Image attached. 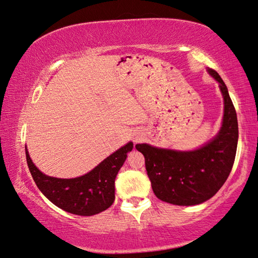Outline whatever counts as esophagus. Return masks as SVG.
Returning a JSON list of instances; mask_svg holds the SVG:
<instances>
[{
    "mask_svg": "<svg viewBox=\"0 0 258 258\" xmlns=\"http://www.w3.org/2000/svg\"><path fill=\"white\" fill-rule=\"evenodd\" d=\"M140 140H141V138H140V136H138V138L134 139V142H138V141H140Z\"/></svg>",
    "mask_w": 258,
    "mask_h": 258,
    "instance_id": "esophagus-1",
    "label": "esophagus"
}]
</instances>
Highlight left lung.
<instances>
[{
  "instance_id": "left-lung-1",
  "label": "left lung",
  "mask_w": 258,
  "mask_h": 258,
  "mask_svg": "<svg viewBox=\"0 0 258 258\" xmlns=\"http://www.w3.org/2000/svg\"><path fill=\"white\" fill-rule=\"evenodd\" d=\"M224 97V117L220 133L199 150L177 152L138 144L157 199L174 205H197L210 200L226 182L236 155L238 124L227 87L216 71L208 69Z\"/></svg>"
}]
</instances>
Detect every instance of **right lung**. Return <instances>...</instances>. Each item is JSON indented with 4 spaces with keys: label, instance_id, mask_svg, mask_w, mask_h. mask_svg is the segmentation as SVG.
<instances>
[{
    "label": "right lung",
    "instance_id": "obj_1",
    "mask_svg": "<svg viewBox=\"0 0 258 258\" xmlns=\"http://www.w3.org/2000/svg\"><path fill=\"white\" fill-rule=\"evenodd\" d=\"M133 143L120 147L83 176L76 178L51 177L38 171L25 149L27 166L36 186L46 199L63 211L81 216H92L113 204L115 177L122 167Z\"/></svg>",
    "mask_w": 258,
    "mask_h": 258
}]
</instances>
